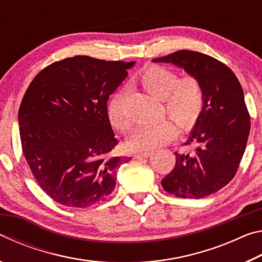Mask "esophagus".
<instances>
[{"mask_svg":"<svg viewBox=\"0 0 262 262\" xmlns=\"http://www.w3.org/2000/svg\"><path fill=\"white\" fill-rule=\"evenodd\" d=\"M149 156H151V152L147 151V152H139L134 155L135 159H141V158H148Z\"/></svg>","mask_w":262,"mask_h":262,"instance_id":"obj_1","label":"esophagus"}]
</instances>
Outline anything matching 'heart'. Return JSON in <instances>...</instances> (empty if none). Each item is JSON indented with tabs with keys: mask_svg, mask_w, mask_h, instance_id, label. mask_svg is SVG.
I'll return each instance as SVG.
<instances>
[{
	"mask_svg": "<svg viewBox=\"0 0 262 262\" xmlns=\"http://www.w3.org/2000/svg\"><path fill=\"white\" fill-rule=\"evenodd\" d=\"M137 81L149 95L163 101L164 112L180 129H189L202 115L205 108V90L198 77L186 75L179 77L173 70L162 66H149L139 75ZM126 91H119L108 105L111 125L121 133L133 128V120L126 112ZM176 126L170 119L157 123L142 125L127 141L130 151H152L172 140Z\"/></svg>",
	"mask_w": 262,
	"mask_h": 262,
	"instance_id": "b5f03b06",
	"label": "heart"
}]
</instances>
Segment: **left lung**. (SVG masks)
I'll return each instance as SVG.
<instances>
[{
  "mask_svg": "<svg viewBox=\"0 0 262 262\" xmlns=\"http://www.w3.org/2000/svg\"><path fill=\"white\" fill-rule=\"evenodd\" d=\"M154 62L184 68L205 90V108L185 143L194 150L174 152L176 165L163 188L178 198L208 196L232 180L245 152L251 119L243 88L228 66L203 53L183 50Z\"/></svg>",
  "mask_w": 262,
  "mask_h": 262,
  "instance_id": "obj_1",
  "label": "left lung"
}]
</instances>
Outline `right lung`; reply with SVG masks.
Wrapping results in <instances>:
<instances>
[{
    "label": "right lung",
    "instance_id": "add662e5",
    "mask_svg": "<svg viewBox=\"0 0 262 262\" xmlns=\"http://www.w3.org/2000/svg\"><path fill=\"white\" fill-rule=\"evenodd\" d=\"M135 62L76 55L43 68L18 112L21 150L38 185L66 207L86 208L113 192L117 172L130 157L118 144L107 100Z\"/></svg>",
    "mask_w": 262,
    "mask_h": 262
}]
</instances>
